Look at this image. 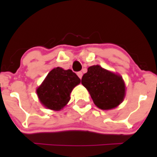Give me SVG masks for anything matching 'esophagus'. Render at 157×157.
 <instances>
[{"label": "esophagus", "mask_w": 157, "mask_h": 157, "mask_svg": "<svg viewBox=\"0 0 157 157\" xmlns=\"http://www.w3.org/2000/svg\"><path fill=\"white\" fill-rule=\"evenodd\" d=\"M77 75L78 76V78H82V72L78 71L77 73Z\"/></svg>", "instance_id": "1"}]
</instances>
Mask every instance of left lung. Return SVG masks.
<instances>
[{"label":"left lung","instance_id":"left-lung-1","mask_svg":"<svg viewBox=\"0 0 157 157\" xmlns=\"http://www.w3.org/2000/svg\"><path fill=\"white\" fill-rule=\"evenodd\" d=\"M82 84L89 91L96 106L102 110L115 109L125 98L123 78L99 65L89 67L82 78Z\"/></svg>","mask_w":157,"mask_h":157}]
</instances>
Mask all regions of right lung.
<instances>
[{
	"label": "right lung",
	"mask_w": 157,
	"mask_h": 157,
	"mask_svg": "<svg viewBox=\"0 0 157 157\" xmlns=\"http://www.w3.org/2000/svg\"><path fill=\"white\" fill-rule=\"evenodd\" d=\"M80 82L71 70H63L58 67L47 75L36 92L41 105L51 110L59 111L68 103L72 90Z\"/></svg>",
	"instance_id": "add662e5"
}]
</instances>
